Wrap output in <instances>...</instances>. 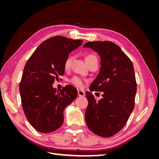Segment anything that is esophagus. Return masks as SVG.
<instances>
[{
	"label": "esophagus",
	"instance_id": "34e87169",
	"mask_svg": "<svg viewBox=\"0 0 159 159\" xmlns=\"http://www.w3.org/2000/svg\"><path fill=\"white\" fill-rule=\"evenodd\" d=\"M78 96L79 97H84V96L85 95V92L82 90H78Z\"/></svg>",
	"mask_w": 159,
	"mask_h": 159
}]
</instances>
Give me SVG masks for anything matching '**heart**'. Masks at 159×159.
<instances>
[{"label": "heart", "mask_w": 159, "mask_h": 159, "mask_svg": "<svg viewBox=\"0 0 159 159\" xmlns=\"http://www.w3.org/2000/svg\"><path fill=\"white\" fill-rule=\"evenodd\" d=\"M92 56H95L93 55H88L86 56L85 59L88 58V57H92ZM70 63H71V57H68V58H67L65 61H64V68L65 70H68L70 68ZM70 82L73 84L74 86L77 88H81L84 87V82L85 81L80 78V77L78 76H74L73 78H71L70 80Z\"/></svg>", "instance_id": "heart-1"}]
</instances>
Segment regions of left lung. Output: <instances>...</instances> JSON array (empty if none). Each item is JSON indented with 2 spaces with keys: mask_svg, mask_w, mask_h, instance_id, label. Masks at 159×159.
Returning <instances> with one entry per match:
<instances>
[{
  "mask_svg": "<svg viewBox=\"0 0 159 159\" xmlns=\"http://www.w3.org/2000/svg\"><path fill=\"white\" fill-rule=\"evenodd\" d=\"M84 48H90L100 57V70L89 89L103 92V98L98 102L89 91L85 93L88 100L86 124L97 135L111 137L123 128L134 109L137 92L134 67L112 42H89Z\"/></svg>",
  "mask_w": 159,
  "mask_h": 159,
  "instance_id": "obj_1",
  "label": "left lung"
}]
</instances>
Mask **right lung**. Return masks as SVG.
Returning <instances> with one entry per match:
<instances>
[{
  "label": "right lung",
  "instance_id": "1",
  "mask_svg": "<svg viewBox=\"0 0 159 159\" xmlns=\"http://www.w3.org/2000/svg\"><path fill=\"white\" fill-rule=\"evenodd\" d=\"M82 43L64 36L52 37L43 42L27 61L19 91L24 112L36 131L49 133L63 124L64 110L77 98L78 91L70 85L57 91L52 84L64 75L68 54Z\"/></svg>",
  "mask_w": 159,
  "mask_h": 159
}]
</instances>
